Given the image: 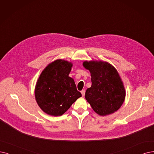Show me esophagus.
<instances>
[{
	"instance_id": "obj_1",
	"label": "esophagus",
	"mask_w": 154,
	"mask_h": 154,
	"mask_svg": "<svg viewBox=\"0 0 154 154\" xmlns=\"http://www.w3.org/2000/svg\"><path fill=\"white\" fill-rule=\"evenodd\" d=\"M81 93H82V95L83 97L85 96V90H83L81 91Z\"/></svg>"
}]
</instances>
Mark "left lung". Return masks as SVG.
I'll return each mask as SVG.
<instances>
[{
	"label": "left lung",
	"mask_w": 154,
	"mask_h": 154,
	"mask_svg": "<svg viewBox=\"0 0 154 154\" xmlns=\"http://www.w3.org/2000/svg\"><path fill=\"white\" fill-rule=\"evenodd\" d=\"M83 66L90 71L91 86L85 98L98 115L105 116L117 111L122 105L126 91L118 71L102 60H85Z\"/></svg>",
	"instance_id": "left-lung-1"
}]
</instances>
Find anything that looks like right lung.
I'll return each instance as SVG.
<instances>
[{
	"label": "right lung",
	"instance_id": "right-lung-1",
	"mask_svg": "<svg viewBox=\"0 0 154 154\" xmlns=\"http://www.w3.org/2000/svg\"><path fill=\"white\" fill-rule=\"evenodd\" d=\"M72 63L59 59L48 64L36 82L35 97L45 113L52 116L64 114L82 94L69 76Z\"/></svg>",
	"mask_w": 154,
	"mask_h": 154
}]
</instances>
